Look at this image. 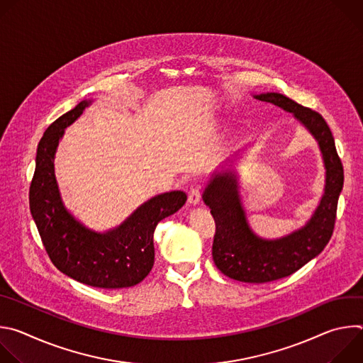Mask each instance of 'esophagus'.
I'll return each mask as SVG.
<instances>
[{
	"label": "esophagus",
	"mask_w": 363,
	"mask_h": 363,
	"mask_svg": "<svg viewBox=\"0 0 363 363\" xmlns=\"http://www.w3.org/2000/svg\"><path fill=\"white\" fill-rule=\"evenodd\" d=\"M188 201L191 203H194V205L199 203V201H201V189H199V186H192L191 188V191L188 194Z\"/></svg>",
	"instance_id": "1"
}]
</instances>
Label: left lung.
I'll list each match as a JSON object with an SVG mask.
<instances>
[{"label":"left lung","instance_id":"1","mask_svg":"<svg viewBox=\"0 0 363 363\" xmlns=\"http://www.w3.org/2000/svg\"><path fill=\"white\" fill-rule=\"evenodd\" d=\"M255 99L291 112L318 139L326 167L325 195L312 220L304 228L276 241L258 238L248 228L233 175H216L203 192V201L216 220L213 258L217 269L238 281L269 283L296 273L328 245L343 188V165L330 128L320 113L280 93L257 94Z\"/></svg>","mask_w":363,"mask_h":363}]
</instances>
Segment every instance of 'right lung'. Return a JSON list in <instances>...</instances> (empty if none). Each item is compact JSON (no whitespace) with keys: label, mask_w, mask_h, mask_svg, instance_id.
<instances>
[{"label":"right lung","mask_w":363,"mask_h":363,"mask_svg":"<svg viewBox=\"0 0 363 363\" xmlns=\"http://www.w3.org/2000/svg\"><path fill=\"white\" fill-rule=\"evenodd\" d=\"M89 103L83 100L62 115L40 139L30 185V210L51 263L62 273L91 287H132L153 267L155 228L181 208L186 195L172 191L155 196L119 228L106 234L93 233L77 223L62 203L53 160L65 128L82 115Z\"/></svg>","instance_id":"add662e5"}]
</instances>
